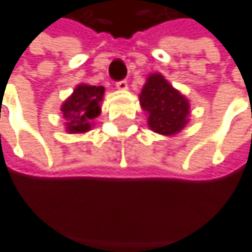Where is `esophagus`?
<instances>
[{"label":"esophagus","instance_id":"esophagus-1","mask_svg":"<svg viewBox=\"0 0 252 252\" xmlns=\"http://www.w3.org/2000/svg\"><path fill=\"white\" fill-rule=\"evenodd\" d=\"M116 89H118V91H121V92H125V91L128 89V83L125 81V80L118 81V83H116Z\"/></svg>","mask_w":252,"mask_h":252}]
</instances>
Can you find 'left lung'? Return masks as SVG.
Here are the masks:
<instances>
[{
    "instance_id": "8db88e82",
    "label": "left lung",
    "mask_w": 252,
    "mask_h": 252,
    "mask_svg": "<svg viewBox=\"0 0 252 252\" xmlns=\"http://www.w3.org/2000/svg\"><path fill=\"white\" fill-rule=\"evenodd\" d=\"M139 102L147 113L148 127L161 136L178 134L189 122V99L158 72L148 75Z\"/></svg>"
}]
</instances>
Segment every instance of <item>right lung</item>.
<instances>
[{
	"label": "right lung",
	"instance_id": "obj_1",
	"mask_svg": "<svg viewBox=\"0 0 252 252\" xmlns=\"http://www.w3.org/2000/svg\"><path fill=\"white\" fill-rule=\"evenodd\" d=\"M104 98L102 86L77 84L74 92L62 104L64 128L69 134H84L94 127V121L101 113V101Z\"/></svg>",
	"mask_w": 252,
	"mask_h": 252
}]
</instances>
